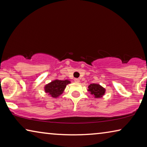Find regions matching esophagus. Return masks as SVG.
<instances>
[{"label": "esophagus", "mask_w": 147, "mask_h": 147, "mask_svg": "<svg viewBox=\"0 0 147 147\" xmlns=\"http://www.w3.org/2000/svg\"><path fill=\"white\" fill-rule=\"evenodd\" d=\"M74 82H76V83H79L80 82V80L78 79V78H75V79H74Z\"/></svg>", "instance_id": "esophagus-1"}]
</instances>
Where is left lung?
Instances as JSON below:
<instances>
[{
	"label": "left lung",
	"instance_id": "obj_1",
	"mask_svg": "<svg viewBox=\"0 0 147 147\" xmlns=\"http://www.w3.org/2000/svg\"><path fill=\"white\" fill-rule=\"evenodd\" d=\"M88 91L94 98H100L105 94L106 89L98 84H91L88 86Z\"/></svg>",
	"mask_w": 147,
	"mask_h": 147
}]
</instances>
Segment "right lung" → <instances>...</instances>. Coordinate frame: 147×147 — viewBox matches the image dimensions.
Returning a JSON list of instances; mask_svg holds the SVG:
<instances>
[{
    "label": "right lung",
    "mask_w": 147,
    "mask_h": 147,
    "mask_svg": "<svg viewBox=\"0 0 147 147\" xmlns=\"http://www.w3.org/2000/svg\"><path fill=\"white\" fill-rule=\"evenodd\" d=\"M69 84H71V81L69 80H60L58 79H55L54 80L46 84L44 87V90L51 97L57 98L63 93L67 85Z\"/></svg>",
    "instance_id": "1"
}]
</instances>
